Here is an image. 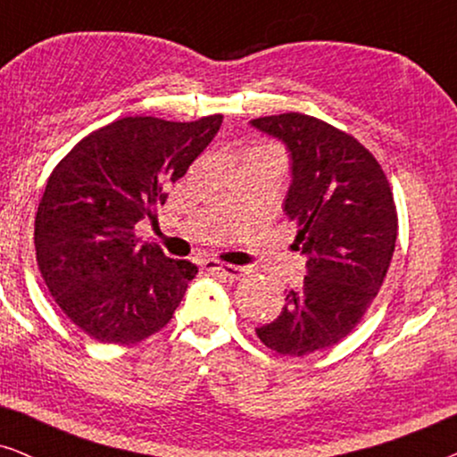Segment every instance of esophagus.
Returning <instances> with one entry per match:
<instances>
[{
    "label": "esophagus",
    "instance_id": "esophagus-1",
    "mask_svg": "<svg viewBox=\"0 0 457 457\" xmlns=\"http://www.w3.org/2000/svg\"><path fill=\"white\" fill-rule=\"evenodd\" d=\"M204 268L208 272L220 274V277L228 278V280H237V278H241L243 274H245V268L233 266V264H222V262H216V260H205Z\"/></svg>",
    "mask_w": 457,
    "mask_h": 457
}]
</instances>
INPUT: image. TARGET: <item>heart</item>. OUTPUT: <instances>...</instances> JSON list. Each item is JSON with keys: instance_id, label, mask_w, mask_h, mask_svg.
I'll return each instance as SVG.
<instances>
[{"instance_id": "heart-1", "label": "heart", "mask_w": 457, "mask_h": 457, "mask_svg": "<svg viewBox=\"0 0 457 457\" xmlns=\"http://www.w3.org/2000/svg\"><path fill=\"white\" fill-rule=\"evenodd\" d=\"M252 152H277V149L270 147V145H260V147H253Z\"/></svg>"}]
</instances>
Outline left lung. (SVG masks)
Listing matches in <instances>:
<instances>
[{"label": "left lung", "instance_id": "obj_1", "mask_svg": "<svg viewBox=\"0 0 457 457\" xmlns=\"http://www.w3.org/2000/svg\"><path fill=\"white\" fill-rule=\"evenodd\" d=\"M291 154L285 214L297 222L295 247L308 258L303 285L255 328L266 347L308 355L358 327L389 270L397 239L393 191L377 158L352 135L314 116L287 112L252 120Z\"/></svg>", "mask_w": 457, "mask_h": 457}]
</instances>
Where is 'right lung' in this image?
Segmentation results:
<instances>
[{"label":"right lung","mask_w":457,"mask_h":457,"mask_svg":"<svg viewBox=\"0 0 457 457\" xmlns=\"http://www.w3.org/2000/svg\"><path fill=\"white\" fill-rule=\"evenodd\" d=\"M222 114L193 122L127 116L80 139L54 168L35 218L41 277L62 312L99 343L164 328L197 266L139 243L168 187L210 145Z\"/></svg>","instance_id":"add662e5"}]
</instances>
